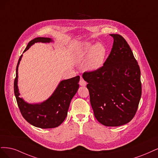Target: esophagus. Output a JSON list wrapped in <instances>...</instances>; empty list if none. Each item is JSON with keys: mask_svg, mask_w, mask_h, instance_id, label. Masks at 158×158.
<instances>
[{"mask_svg": "<svg viewBox=\"0 0 158 158\" xmlns=\"http://www.w3.org/2000/svg\"><path fill=\"white\" fill-rule=\"evenodd\" d=\"M79 85H80L81 86H86V81H85L83 79L81 78V79H80V81H79Z\"/></svg>", "mask_w": 158, "mask_h": 158, "instance_id": "esophagus-1", "label": "esophagus"}]
</instances>
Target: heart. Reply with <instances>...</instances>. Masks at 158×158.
Masks as SVG:
<instances>
[{
	"label": "heart",
	"mask_w": 158,
	"mask_h": 158,
	"mask_svg": "<svg viewBox=\"0 0 158 158\" xmlns=\"http://www.w3.org/2000/svg\"><path fill=\"white\" fill-rule=\"evenodd\" d=\"M106 52V48L103 44L86 42L78 48L75 53V58L78 62H81L86 58V69L90 72H95L103 65Z\"/></svg>",
	"instance_id": "1"
}]
</instances>
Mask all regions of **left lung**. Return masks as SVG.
Returning a JSON list of instances; mask_svg holds the SVG:
<instances>
[{
    "mask_svg": "<svg viewBox=\"0 0 158 158\" xmlns=\"http://www.w3.org/2000/svg\"><path fill=\"white\" fill-rule=\"evenodd\" d=\"M113 47L102 67L85 72L90 104L96 119L107 127L129 123L138 109L142 94L140 70L125 39L110 34Z\"/></svg>",
    "mask_w": 158,
    "mask_h": 158,
    "instance_id": "obj_1",
    "label": "left lung"
}]
</instances>
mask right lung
<instances>
[{
	"instance_id": "add662e5",
	"label": "right lung",
	"mask_w": 158,
	"mask_h": 158,
	"mask_svg": "<svg viewBox=\"0 0 158 158\" xmlns=\"http://www.w3.org/2000/svg\"><path fill=\"white\" fill-rule=\"evenodd\" d=\"M53 40L48 37H37L30 41L25 52L36 43H48ZM22 54L19 57L16 66V76L14 80V94L19 109L23 118L31 125L41 129H51L58 127L63 123L68 114L71 100L77 92L80 77L61 81L56 89L50 97L43 102L29 104L19 97L18 86V67Z\"/></svg>"
}]
</instances>
